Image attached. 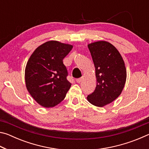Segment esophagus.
I'll list each match as a JSON object with an SVG mask.
<instances>
[{
    "instance_id": "obj_1",
    "label": "esophagus",
    "mask_w": 149,
    "mask_h": 149,
    "mask_svg": "<svg viewBox=\"0 0 149 149\" xmlns=\"http://www.w3.org/2000/svg\"><path fill=\"white\" fill-rule=\"evenodd\" d=\"M83 80V78L82 77H80V78H78V79H76V82L78 83V84H79V83H81L82 81Z\"/></svg>"
}]
</instances>
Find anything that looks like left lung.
I'll return each instance as SVG.
<instances>
[{
    "label": "left lung",
    "instance_id": "obj_1",
    "mask_svg": "<svg viewBox=\"0 0 149 149\" xmlns=\"http://www.w3.org/2000/svg\"><path fill=\"white\" fill-rule=\"evenodd\" d=\"M95 67L97 86L87 96L91 104L103 107L119 97L125 84V63L114 45L104 41L88 45Z\"/></svg>",
    "mask_w": 149,
    "mask_h": 149
}]
</instances>
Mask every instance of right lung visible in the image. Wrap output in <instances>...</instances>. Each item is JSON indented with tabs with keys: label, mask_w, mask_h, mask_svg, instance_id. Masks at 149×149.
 Wrapping results in <instances>:
<instances>
[{
	"label": "right lung",
	"mask_w": 149,
	"mask_h": 149,
	"mask_svg": "<svg viewBox=\"0 0 149 149\" xmlns=\"http://www.w3.org/2000/svg\"><path fill=\"white\" fill-rule=\"evenodd\" d=\"M72 48L57 41H47L37 47L27 61L25 70L27 89L42 107L58 104L71 87L63 59Z\"/></svg>",
	"instance_id": "1"
}]
</instances>
